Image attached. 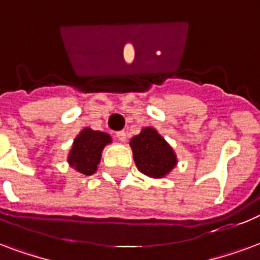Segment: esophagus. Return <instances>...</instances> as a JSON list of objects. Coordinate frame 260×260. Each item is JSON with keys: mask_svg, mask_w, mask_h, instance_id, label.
Listing matches in <instances>:
<instances>
[{"mask_svg": "<svg viewBox=\"0 0 260 260\" xmlns=\"http://www.w3.org/2000/svg\"><path fill=\"white\" fill-rule=\"evenodd\" d=\"M115 138L120 140V142H125L126 140V134H125L124 131H120V132L115 134Z\"/></svg>", "mask_w": 260, "mask_h": 260, "instance_id": "obj_1", "label": "esophagus"}]
</instances>
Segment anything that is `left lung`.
Segmentation results:
<instances>
[{
  "mask_svg": "<svg viewBox=\"0 0 260 260\" xmlns=\"http://www.w3.org/2000/svg\"><path fill=\"white\" fill-rule=\"evenodd\" d=\"M136 168L149 178H164L178 164L174 149L157 129L146 126L129 142Z\"/></svg>",
  "mask_w": 260,
  "mask_h": 260,
  "instance_id": "1",
  "label": "left lung"
}]
</instances>
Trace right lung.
Listing matches in <instances>:
<instances>
[{
    "mask_svg": "<svg viewBox=\"0 0 260 260\" xmlns=\"http://www.w3.org/2000/svg\"><path fill=\"white\" fill-rule=\"evenodd\" d=\"M109 143H111V136L109 134L84 128L73 142L67 162L80 174H95L101 162L102 151Z\"/></svg>",
    "mask_w": 260,
    "mask_h": 260,
    "instance_id": "obj_1",
    "label": "right lung"
}]
</instances>
